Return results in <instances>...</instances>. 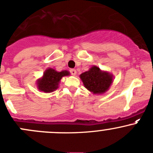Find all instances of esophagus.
Masks as SVG:
<instances>
[{
	"instance_id": "1",
	"label": "esophagus",
	"mask_w": 153,
	"mask_h": 153,
	"mask_svg": "<svg viewBox=\"0 0 153 153\" xmlns=\"http://www.w3.org/2000/svg\"><path fill=\"white\" fill-rule=\"evenodd\" d=\"M70 72H71V74H72V75H75L77 74V72H76V70H75V69H71Z\"/></svg>"
}]
</instances>
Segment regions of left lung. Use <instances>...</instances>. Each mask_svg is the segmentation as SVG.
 Wrapping results in <instances>:
<instances>
[{
  "instance_id": "left-lung-1",
  "label": "left lung",
  "mask_w": 153,
  "mask_h": 153,
  "mask_svg": "<svg viewBox=\"0 0 153 153\" xmlns=\"http://www.w3.org/2000/svg\"><path fill=\"white\" fill-rule=\"evenodd\" d=\"M85 88L93 94H103L109 90L114 76L107 71H102L98 66H93L88 71L80 75Z\"/></svg>"
}]
</instances>
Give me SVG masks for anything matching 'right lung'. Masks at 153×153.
I'll use <instances>...</instances> for the list:
<instances>
[{"mask_svg": "<svg viewBox=\"0 0 153 153\" xmlns=\"http://www.w3.org/2000/svg\"><path fill=\"white\" fill-rule=\"evenodd\" d=\"M70 75L69 71L57 72L52 68H48L44 72L42 78L37 80V88L44 93H51L58 88L59 83L63 77Z\"/></svg>", "mask_w": 153, "mask_h": 153, "instance_id": "1", "label": "right lung"}]
</instances>
